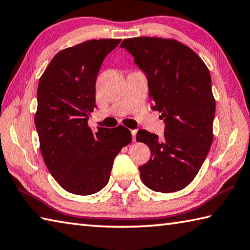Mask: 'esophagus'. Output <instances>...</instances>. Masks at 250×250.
I'll return each instance as SVG.
<instances>
[{
  "label": "esophagus",
  "instance_id": "esophagus-1",
  "mask_svg": "<svg viewBox=\"0 0 250 250\" xmlns=\"http://www.w3.org/2000/svg\"><path fill=\"white\" fill-rule=\"evenodd\" d=\"M131 133H132V140L135 142V137H137V130H131Z\"/></svg>",
  "mask_w": 250,
  "mask_h": 250
}]
</instances>
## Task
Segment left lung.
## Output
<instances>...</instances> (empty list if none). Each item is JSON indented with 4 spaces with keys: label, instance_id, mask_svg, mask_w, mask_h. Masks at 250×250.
I'll use <instances>...</instances> for the list:
<instances>
[{
    "label": "left lung",
    "instance_id": "1",
    "mask_svg": "<svg viewBox=\"0 0 250 250\" xmlns=\"http://www.w3.org/2000/svg\"><path fill=\"white\" fill-rule=\"evenodd\" d=\"M120 47L146 74L152 108L165 121L163 139L138 131L137 141L151 151L149 161L139 167L141 179L153 191H178L197 176L213 141L215 99L210 72L193 50L175 39L130 38Z\"/></svg>",
    "mask_w": 250,
    "mask_h": 250
}]
</instances>
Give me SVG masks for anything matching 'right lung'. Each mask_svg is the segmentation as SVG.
Returning <instances> with one entry per match:
<instances>
[{"label": "right lung", "instance_id": "right-lung-1", "mask_svg": "<svg viewBox=\"0 0 250 250\" xmlns=\"http://www.w3.org/2000/svg\"><path fill=\"white\" fill-rule=\"evenodd\" d=\"M120 39H99L63 49L39 80L37 129L50 174L67 192L88 196L107 185L113 160L132 140L125 126H88L96 107L95 85L104 59Z\"/></svg>", "mask_w": 250, "mask_h": 250}]
</instances>
